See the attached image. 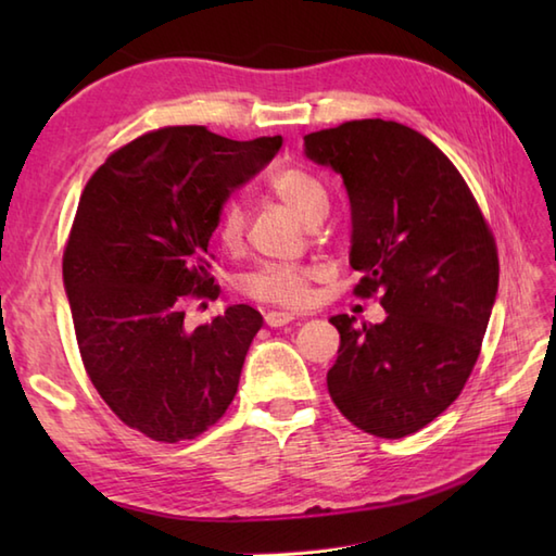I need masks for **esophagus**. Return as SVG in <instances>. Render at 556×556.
<instances>
[{"label":"esophagus","instance_id":"1","mask_svg":"<svg viewBox=\"0 0 556 556\" xmlns=\"http://www.w3.org/2000/svg\"><path fill=\"white\" fill-rule=\"evenodd\" d=\"M293 320H296V317H293L291 313H281V311H269V313L265 315L267 327H285V325H289V323H293Z\"/></svg>","mask_w":556,"mask_h":556}]
</instances>
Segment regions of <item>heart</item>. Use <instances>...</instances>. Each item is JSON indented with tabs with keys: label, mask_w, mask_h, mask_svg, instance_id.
<instances>
[{
	"label": "heart",
	"mask_w": 556,
	"mask_h": 556,
	"mask_svg": "<svg viewBox=\"0 0 556 556\" xmlns=\"http://www.w3.org/2000/svg\"><path fill=\"white\" fill-rule=\"evenodd\" d=\"M267 188L271 195L279 198L289 210L296 212L303 222H313L323 217L327 212V191L323 181L301 167H285L277 169L267 179ZM215 236L224 251L236 253L245 239V215L243 210L229 203L224 205L217 217ZM315 267L308 265H277L269 263L248 271L241 277L239 287L255 301L285 305V308H303L311 303L313 281L317 279Z\"/></svg>",
	"instance_id": "1"
}]
</instances>
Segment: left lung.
Masks as SVG:
<instances>
[{"instance_id": "1", "label": "left lung", "mask_w": 556, "mask_h": 556, "mask_svg": "<svg viewBox=\"0 0 556 556\" xmlns=\"http://www.w3.org/2000/svg\"><path fill=\"white\" fill-rule=\"evenodd\" d=\"M305 155L344 179L358 299L387 320L334 315V406L358 430L399 440L458 399L480 356L500 285L497 243L468 184L432 140L384 119L308 134Z\"/></svg>"}]
</instances>
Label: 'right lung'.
Masks as SVG:
<instances>
[{
  "label": "right lung",
  "mask_w": 556,
  "mask_h": 556,
  "mask_svg": "<svg viewBox=\"0 0 556 556\" xmlns=\"http://www.w3.org/2000/svg\"><path fill=\"white\" fill-rule=\"evenodd\" d=\"M279 148L281 136L164 126L114 150L83 188L62 265L80 361L114 416L150 440H195L236 396L263 315L229 305L191 332L184 305L215 299L207 245L224 200Z\"/></svg>",
  "instance_id": "obj_1"
}]
</instances>
